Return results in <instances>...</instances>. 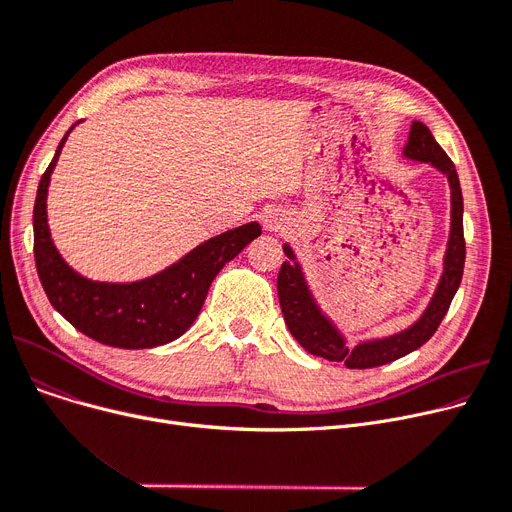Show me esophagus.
<instances>
[{"mask_svg":"<svg viewBox=\"0 0 512 512\" xmlns=\"http://www.w3.org/2000/svg\"><path fill=\"white\" fill-rule=\"evenodd\" d=\"M261 222H263V228H265V230L278 232V230H282V228L288 224V215H286L284 211H280V209H267V211L263 213Z\"/></svg>","mask_w":512,"mask_h":512,"instance_id":"esophagus-1","label":"esophagus"}]
</instances>
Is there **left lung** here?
<instances>
[{"label": "left lung", "instance_id": "8db88e82", "mask_svg": "<svg viewBox=\"0 0 512 512\" xmlns=\"http://www.w3.org/2000/svg\"><path fill=\"white\" fill-rule=\"evenodd\" d=\"M402 157L436 168L440 174L446 176L450 186V234L446 242L442 276L427 307L409 328L382 338L359 340L355 346H348L342 330L334 324L332 317L319 307L315 294L305 278L303 267L297 259V253L292 251L288 242L282 245L284 255L290 261H284L280 267L278 297L290 334L297 338L299 344L311 355L324 357L328 361H340L348 369L380 367L417 351L419 346H423L434 336V332L442 324V319L463 280L465 236L463 193L459 174H456L450 157L436 143L429 128L417 120L411 124L409 141L405 149H402Z\"/></svg>", "mask_w": 512, "mask_h": 512}]
</instances>
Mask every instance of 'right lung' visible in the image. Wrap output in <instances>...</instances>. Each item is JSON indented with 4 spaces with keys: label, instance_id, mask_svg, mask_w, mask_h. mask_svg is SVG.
<instances>
[{
    "label": "right lung",
    "instance_id": "obj_1",
    "mask_svg": "<svg viewBox=\"0 0 512 512\" xmlns=\"http://www.w3.org/2000/svg\"><path fill=\"white\" fill-rule=\"evenodd\" d=\"M78 124V122H76ZM70 130L41 176L33 209L35 263L49 303L85 336L116 348H153L180 338L197 319L222 267L261 234L257 222L207 238L149 278L97 282L66 263L47 224V191Z\"/></svg>",
    "mask_w": 512,
    "mask_h": 512
}]
</instances>
